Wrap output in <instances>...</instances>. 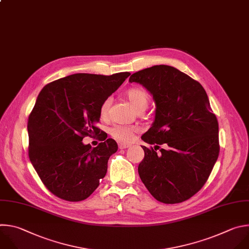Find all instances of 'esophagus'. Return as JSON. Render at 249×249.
I'll list each match as a JSON object with an SVG mask.
<instances>
[{
  "label": "esophagus",
  "instance_id": "esophagus-1",
  "mask_svg": "<svg viewBox=\"0 0 249 249\" xmlns=\"http://www.w3.org/2000/svg\"><path fill=\"white\" fill-rule=\"evenodd\" d=\"M128 147H130L129 144H124V143H120L119 144L120 149H125V148H128Z\"/></svg>",
  "mask_w": 249,
  "mask_h": 249
}]
</instances>
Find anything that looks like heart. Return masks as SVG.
<instances>
[{
	"label": "heart",
	"mask_w": 249,
	"mask_h": 249,
	"mask_svg": "<svg viewBox=\"0 0 249 249\" xmlns=\"http://www.w3.org/2000/svg\"><path fill=\"white\" fill-rule=\"evenodd\" d=\"M124 96L127 98V100L131 103L133 108L138 113L143 112L147 108L149 104V100H150L149 93L141 87L129 88L128 90L125 91ZM110 106H111V99L107 98L103 101V103L100 106V110H99V115H100L101 120H106L108 118ZM136 131H137L136 127L120 125V124H117L110 129L111 135L115 139L124 143L130 142Z\"/></svg>",
	"instance_id": "b5f03b06"
}]
</instances>
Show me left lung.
Segmentation results:
<instances>
[{
  "label": "left lung",
  "instance_id": "8db88e82",
  "mask_svg": "<svg viewBox=\"0 0 249 249\" xmlns=\"http://www.w3.org/2000/svg\"><path fill=\"white\" fill-rule=\"evenodd\" d=\"M129 82L145 87L156 104L154 123L141 136L154 148L141 146L139 177L158 201H185L205 184L220 152L219 124L207 93L199 82L166 65L139 71Z\"/></svg>",
  "mask_w": 249,
  "mask_h": 249
}]
</instances>
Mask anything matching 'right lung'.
<instances>
[{
    "mask_svg": "<svg viewBox=\"0 0 249 249\" xmlns=\"http://www.w3.org/2000/svg\"><path fill=\"white\" fill-rule=\"evenodd\" d=\"M130 75L75 73L43 87L29 115L28 155L45 186L67 201L90 196L106 176L108 161L118 144L100 133L99 110ZM98 134L95 148L83 144L85 136Z\"/></svg>",
    "mask_w": 249,
    "mask_h": 249,
    "instance_id": "1",
    "label": "right lung"
}]
</instances>
